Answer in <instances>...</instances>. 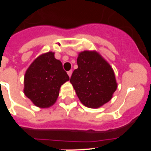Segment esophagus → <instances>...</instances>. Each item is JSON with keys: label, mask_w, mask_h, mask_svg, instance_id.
I'll return each mask as SVG.
<instances>
[{"label": "esophagus", "mask_w": 151, "mask_h": 151, "mask_svg": "<svg viewBox=\"0 0 151 151\" xmlns=\"http://www.w3.org/2000/svg\"><path fill=\"white\" fill-rule=\"evenodd\" d=\"M72 73H73V71H72V70H69V71L67 72V74H68V76H69V78L71 77Z\"/></svg>", "instance_id": "obj_1"}]
</instances>
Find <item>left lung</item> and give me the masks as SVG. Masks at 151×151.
I'll use <instances>...</instances> for the list:
<instances>
[{"instance_id":"1","label":"left lung","mask_w":151,"mask_h":151,"mask_svg":"<svg viewBox=\"0 0 151 151\" xmlns=\"http://www.w3.org/2000/svg\"><path fill=\"white\" fill-rule=\"evenodd\" d=\"M77 64L70 82L82 104L96 109L109 102L117 88L110 63L96 50H84L78 54Z\"/></svg>"}]
</instances>
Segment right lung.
<instances>
[{
	"instance_id": "obj_1",
	"label": "right lung",
	"mask_w": 151,
	"mask_h": 151,
	"mask_svg": "<svg viewBox=\"0 0 151 151\" xmlns=\"http://www.w3.org/2000/svg\"><path fill=\"white\" fill-rule=\"evenodd\" d=\"M69 80L62 63L49 51L38 56L24 76V94L33 104L48 108L55 104L61 85Z\"/></svg>"
}]
</instances>
